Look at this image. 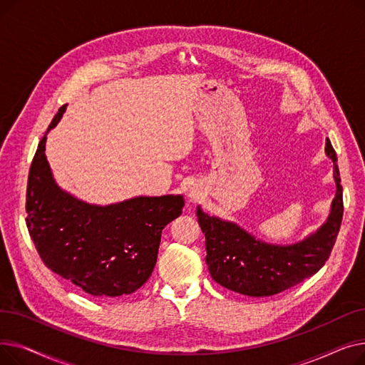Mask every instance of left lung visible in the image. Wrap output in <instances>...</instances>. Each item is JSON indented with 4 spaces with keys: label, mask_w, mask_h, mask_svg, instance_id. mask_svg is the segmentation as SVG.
Segmentation results:
<instances>
[{
    "label": "left lung",
    "mask_w": 365,
    "mask_h": 365,
    "mask_svg": "<svg viewBox=\"0 0 365 365\" xmlns=\"http://www.w3.org/2000/svg\"><path fill=\"white\" fill-rule=\"evenodd\" d=\"M325 153L333 160L336 197L331 213L318 231L293 245L266 244L235 223L205 215L198 223L205 235V262L212 278L227 290L252 297L274 296L317 274L329 260L343 216V187L336 152L327 139Z\"/></svg>",
    "instance_id": "8db88e82"
}]
</instances>
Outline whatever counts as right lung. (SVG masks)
<instances>
[{"label":"right lung","instance_id":"1","mask_svg":"<svg viewBox=\"0 0 365 365\" xmlns=\"http://www.w3.org/2000/svg\"><path fill=\"white\" fill-rule=\"evenodd\" d=\"M34 155L26 189V226L44 264L83 292L98 297L131 294L149 279L157 263L163 229L182 215L180 195L138 197L91 205L53 180L46 158L47 133Z\"/></svg>","mask_w":365,"mask_h":365}]
</instances>
